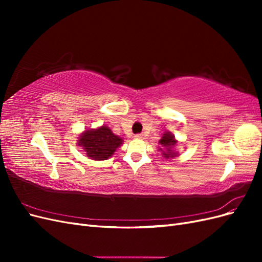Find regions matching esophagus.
I'll return each mask as SVG.
<instances>
[{
  "instance_id": "1",
  "label": "esophagus",
  "mask_w": 262,
  "mask_h": 262,
  "mask_svg": "<svg viewBox=\"0 0 262 262\" xmlns=\"http://www.w3.org/2000/svg\"><path fill=\"white\" fill-rule=\"evenodd\" d=\"M143 134H136V137H134V138H136V139H138V140H142V139H143Z\"/></svg>"
}]
</instances>
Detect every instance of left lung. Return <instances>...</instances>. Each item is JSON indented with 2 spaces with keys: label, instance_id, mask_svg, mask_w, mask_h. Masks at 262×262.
<instances>
[{
  "label": "left lung",
  "instance_id": "left-lung-1",
  "mask_svg": "<svg viewBox=\"0 0 262 262\" xmlns=\"http://www.w3.org/2000/svg\"><path fill=\"white\" fill-rule=\"evenodd\" d=\"M160 144L165 147V149L160 148V150H162V154L164 155L165 158H173L177 156V152L172 149V147L177 144V141L175 139V136L171 132L166 131L162 139L160 140Z\"/></svg>",
  "mask_w": 262,
  "mask_h": 262
}]
</instances>
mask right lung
<instances>
[{
  "instance_id": "add662e5",
  "label": "right lung",
  "mask_w": 262,
  "mask_h": 262,
  "mask_svg": "<svg viewBox=\"0 0 262 262\" xmlns=\"http://www.w3.org/2000/svg\"><path fill=\"white\" fill-rule=\"evenodd\" d=\"M123 140L116 136L106 125L98 129L84 131L77 140V145L82 146L86 155L95 161H104L112 157Z\"/></svg>"
}]
</instances>
